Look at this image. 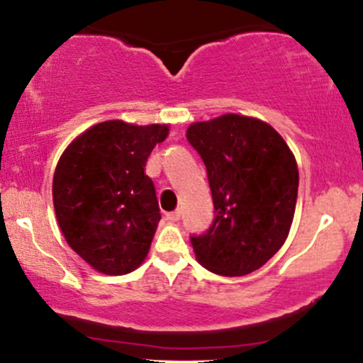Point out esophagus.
<instances>
[{
    "label": "esophagus",
    "mask_w": 363,
    "mask_h": 363,
    "mask_svg": "<svg viewBox=\"0 0 363 363\" xmlns=\"http://www.w3.org/2000/svg\"><path fill=\"white\" fill-rule=\"evenodd\" d=\"M167 216L169 222H177L179 218H181V210H176V211H170V213L165 215Z\"/></svg>",
    "instance_id": "obj_1"
}]
</instances>
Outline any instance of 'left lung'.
Instances as JSON below:
<instances>
[{
	"label": "left lung",
	"instance_id": "1",
	"mask_svg": "<svg viewBox=\"0 0 363 363\" xmlns=\"http://www.w3.org/2000/svg\"><path fill=\"white\" fill-rule=\"evenodd\" d=\"M187 140L205 162L216 211L210 230L191 237L196 259L222 277L256 272L280 251L294 222V153L268 123L232 112L193 123Z\"/></svg>",
	"mask_w": 363,
	"mask_h": 363
}]
</instances>
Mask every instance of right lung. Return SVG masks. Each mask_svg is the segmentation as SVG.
I'll use <instances>...</instances> for the list:
<instances>
[{
	"instance_id": "right-lung-1",
	"label": "right lung",
	"mask_w": 363,
	"mask_h": 363,
	"mask_svg": "<svg viewBox=\"0 0 363 363\" xmlns=\"http://www.w3.org/2000/svg\"><path fill=\"white\" fill-rule=\"evenodd\" d=\"M169 124H94L66 147L52 179V201L66 242L95 272L126 274L148 256L160 222L145 165Z\"/></svg>"
}]
</instances>
